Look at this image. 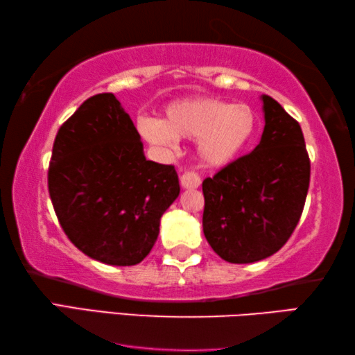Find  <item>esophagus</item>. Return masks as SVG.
I'll return each mask as SVG.
<instances>
[{
	"label": "esophagus",
	"mask_w": 355,
	"mask_h": 355,
	"mask_svg": "<svg viewBox=\"0 0 355 355\" xmlns=\"http://www.w3.org/2000/svg\"><path fill=\"white\" fill-rule=\"evenodd\" d=\"M181 185L184 189H198L201 185V178L196 173L187 171L181 176Z\"/></svg>",
	"instance_id": "1"
}]
</instances>
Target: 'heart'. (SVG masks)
I'll return each mask as SVG.
<instances>
[{
    "mask_svg": "<svg viewBox=\"0 0 355 355\" xmlns=\"http://www.w3.org/2000/svg\"><path fill=\"white\" fill-rule=\"evenodd\" d=\"M259 114L247 103L220 97H191L171 102L164 119L139 121V132L155 146H174L176 138L196 139L202 165L223 168L245 153L259 130Z\"/></svg>",
    "mask_w": 355,
    "mask_h": 355,
    "instance_id": "b5f03b06",
    "label": "heart"
}]
</instances>
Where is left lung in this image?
<instances>
[{"label":"left lung","mask_w":355,"mask_h":355,"mask_svg":"<svg viewBox=\"0 0 355 355\" xmlns=\"http://www.w3.org/2000/svg\"><path fill=\"white\" fill-rule=\"evenodd\" d=\"M264 132L252 153L202 181V231L220 258L257 263L291 237L310 185V159L297 121L261 96Z\"/></svg>","instance_id":"obj_1"}]
</instances>
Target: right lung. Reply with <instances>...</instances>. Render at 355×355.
<instances>
[{
  "instance_id": "obj_1",
  "label": "right lung",
  "mask_w": 355,
  "mask_h": 355,
  "mask_svg": "<svg viewBox=\"0 0 355 355\" xmlns=\"http://www.w3.org/2000/svg\"><path fill=\"white\" fill-rule=\"evenodd\" d=\"M56 217L80 252L135 266L179 196L173 165L146 160L139 133L112 92L89 97L56 133L49 166Z\"/></svg>"
}]
</instances>
